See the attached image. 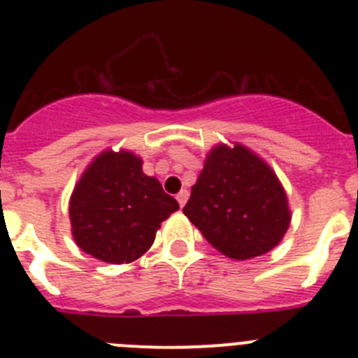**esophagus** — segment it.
Here are the masks:
<instances>
[{
  "label": "esophagus",
  "instance_id": "1",
  "mask_svg": "<svg viewBox=\"0 0 358 358\" xmlns=\"http://www.w3.org/2000/svg\"><path fill=\"white\" fill-rule=\"evenodd\" d=\"M188 189H181V192H179V194H177V202H179V206H185L186 204V201H188Z\"/></svg>",
  "mask_w": 358,
  "mask_h": 358
}]
</instances>
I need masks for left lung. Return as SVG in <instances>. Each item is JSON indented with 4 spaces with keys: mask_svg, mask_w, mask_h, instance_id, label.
Returning <instances> with one entry per match:
<instances>
[{
    "mask_svg": "<svg viewBox=\"0 0 358 358\" xmlns=\"http://www.w3.org/2000/svg\"><path fill=\"white\" fill-rule=\"evenodd\" d=\"M182 213L217 251L235 260L268 252L290 226L280 179L240 143L211 148Z\"/></svg>",
    "mask_w": 358,
    "mask_h": 358,
    "instance_id": "obj_1",
    "label": "left lung"
}]
</instances>
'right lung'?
Instances as JSON below:
<instances>
[{"mask_svg": "<svg viewBox=\"0 0 358 358\" xmlns=\"http://www.w3.org/2000/svg\"><path fill=\"white\" fill-rule=\"evenodd\" d=\"M179 210L143 161L129 150H103L85 169L69 199L78 248L107 264H131L150 249L161 222Z\"/></svg>", "mask_w": 358, "mask_h": 358, "instance_id": "right-lung-1", "label": "right lung"}]
</instances>
